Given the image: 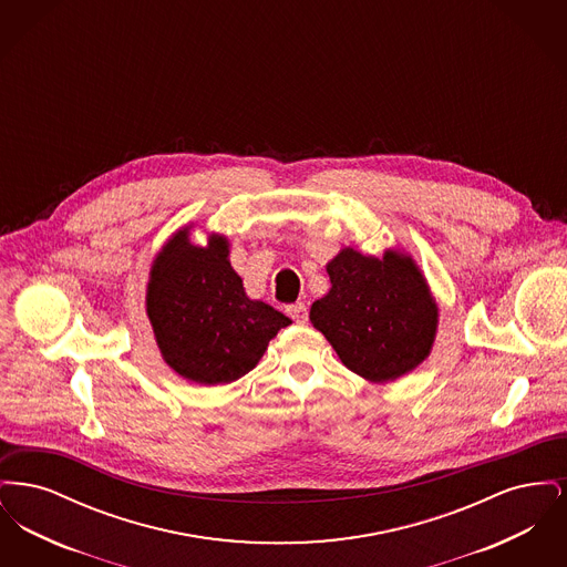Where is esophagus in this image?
Masks as SVG:
<instances>
[{
  "mask_svg": "<svg viewBox=\"0 0 567 567\" xmlns=\"http://www.w3.org/2000/svg\"><path fill=\"white\" fill-rule=\"evenodd\" d=\"M287 315H289L296 323H306V321H308V308H306V303H301V301L289 306V308H287Z\"/></svg>",
  "mask_w": 567,
  "mask_h": 567,
  "instance_id": "esophagus-1",
  "label": "esophagus"
}]
</instances>
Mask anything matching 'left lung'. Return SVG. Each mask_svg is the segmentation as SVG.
Segmentation results:
<instances>
[{
    "label": "left lung",
    "mask_w": 567,
    "mask_h": 567,
    "mask_svg": "<svg viewBox=\"0 0 567 567\" xmlns=\"http://www.w3.org/2000/svg\"><path fill=\"white\" fill-rule=\"evenodd\" d=\"M327 274L331 289L312 303L310 321L351 372L389 382L430 357L437 303L410 255L386 250L378 259L342 248Z\"/></svg>",
    "instance_id": "obj_1"
}]
</instances>
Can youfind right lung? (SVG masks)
<instances>
[{
	"label": "right lung",
	"mask_w": 567,
	"mask_h": 567,
	"mask_svg": "<svg viewBox=\"0 0 567 567\" xmlns=\"http://www.w3.org/2000/svg\"><path fill=\"white\" fill-rule=\"evenodd\" d=\"M146 315L165 363L197 384H227L248 374L271 338L291 319L250 299L229 264V243L213 234L206 246L178 229L153 261Z\"/></svg>",
	"instance_id": "add662e5"
}]
</instances>
